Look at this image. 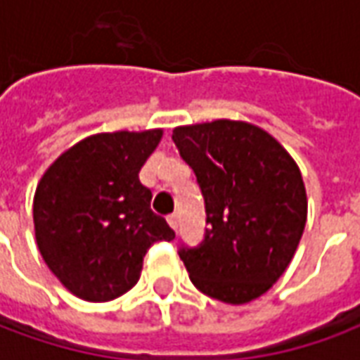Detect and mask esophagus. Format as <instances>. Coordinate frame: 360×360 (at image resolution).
Listing matches in <instances>:
<instances>
[{
    "label": "esophagus",
    "mask_w": 360,
    "mask_h": 360,
    "mask_svg": "<svg viewBox=\"0 0 360 360\" xmlns=\"http://www.w3.org/2000/svg\"><path fill=\"white\" fill-rule=\"evenodd\" d=\"M167 224H169L173 229H177V227H179V216H177V214H172V216H167Z\"/></svg>",
    "instance_id": "esophagus-1"
}]
</instances>
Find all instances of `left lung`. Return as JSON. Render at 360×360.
<instances>
[{"label":"left lung","instance_id":"1","mask_svg":"<svg viewBox=\"0 0 360 360\" xmlns=\"http://www.w3.org/2000/svg\"><path fill=\"white\" fill-rule=\"evenodd\" d=\"M202 191L206 233L179 249L196 289L243 304L264 295L291 262L307 224V191L287 150L260 127L218 119L173 129Z\"/></svg>","mask_w":360,"mask_h":360}]
</instances>
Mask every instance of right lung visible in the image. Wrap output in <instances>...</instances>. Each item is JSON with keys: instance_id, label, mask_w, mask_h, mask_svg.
<instances>
[{"instance_id": "add662e5", "label": "right lung", "mask_w": 360, "mask_h": 360, "mask_svg": "<svg viewBox=\"0 0 360 360\" xmlns=\"http://www.w3.org/2000/svg\"><path fill=\"white\" fill-rule=\"evenodd\" d=\"M162 129L100 133L63 152L38 183L36 243L53 276L84 301L103 302L139 281L142 258L175 231L150 210L139 172Z\"/></svg>"}]
</instances>
